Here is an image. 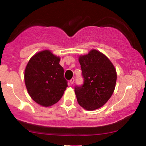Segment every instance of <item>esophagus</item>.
I'll use <instances>...</instances> for the list:
<instances>
[{
  "instance_id": "esophagus-1",
  "label": "esophagus",
  "mask_w": 146,
  "mask_h": 146,
  "mask_svg": "<svg viewBox=\"0 0 146 146\" xmlns=\"http://www.w3.org/2000/svg\"><path fill=\"white\" fill-rule=\"evenodd\" d=\"M74 81H75V79L74 78H72L71 80H70L69 82L72 85V84H73V83H74Z\"/></svg>"
}]
</instances>
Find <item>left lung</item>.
I'll return each mask as SVG.
<instances>
[{"label":"left lung","instance_id":"left-lung-1","mask_svg":"<svg viewBox=\"0 0 146 146\" xmlns=\"http://www.w3.org/2000/svg\"><path fill=\"white\" fill-rule=\"evenodd\" d=\"M79 61L84 81L81 86L75 87L77 100L85 110H97L106 104L113 93L116 70L106 55L95 49L80 56Z\"/></svg>","mask_w":146,"mask_h":146}]
</instances>
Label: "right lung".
<instances>
[{"instance_id": "obj_1", "label": "right lung", "mask_w": 146, "mask_h": 146, "mask_svg": "<svg viewBox=\"0 0 146 146\" xmlns=\"http://www.w3.org/2000/svg\"><path fill=\"white\" fill-rule=\"evenodd\" d=\"M60 58L45 50L31 58L25 71V82L31 98L43 107L53 106L63 96L67 81Z\"/></svg>"}]
</instances>
